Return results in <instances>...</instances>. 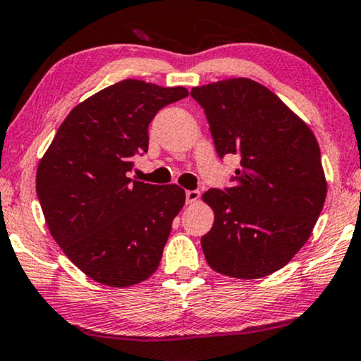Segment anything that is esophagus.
I'll return each mask as SVG.
<instances>
[{
	"mask_svg": "<svg viewBox=\"0 0 361 361\" xmlns=\"http://www.w3.org/2000/svg\"><path fill=\"white\" fill-rule=\"evenodd\" d=\"M199 197H201V192H199V190H188V192H185V201H188V204L197 202Z\"/></svg>",
	"mask_w": 361,
	"mask_h": 361,
	"instance_id": "1",
	"label": "esophagus"
}]
</instances>
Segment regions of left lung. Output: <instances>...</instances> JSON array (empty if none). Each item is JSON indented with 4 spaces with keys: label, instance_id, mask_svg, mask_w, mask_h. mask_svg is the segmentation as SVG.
<instances>
[{
    "label": "left lung",
    "instance_id": "8db88e82",
    "mask_svg": "<svg viewBox=\"0 0 361 361\" xmlns=\"http://www.w3.org/2000/svg\"><path fill=\"white\" fill-rule=\"evenodd\" d=\"M190 95L206 112L219 157H241L233 188L202 194L214 211L201 239L207 264L238 279L269 276L305 246L326 199L317 137L255 80H221Z\"/></svg>",
    "mask_w": 361,
    "mask_h": 361
}]
</instances>
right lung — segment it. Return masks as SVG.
<instances>
[{
	"mask_svg": "<svg viewBox=\"0 0 361 361\" xmlns=\"http://www.w3.org/2000/svg\"><path fill=\"white\" fill-rule=\"evenodd\" d=\"M188 95L184 87L122 80L75 106L39 160L37 194L50 234L93 281L127 288L157 271L185 192L127 172L149 149L155 114Z\"/></svg>",
	"mask_w": 361,
	"mask_h": 361,
	"instance_id": "add662e5",
	"label": "right lung"
}]
</instances>
